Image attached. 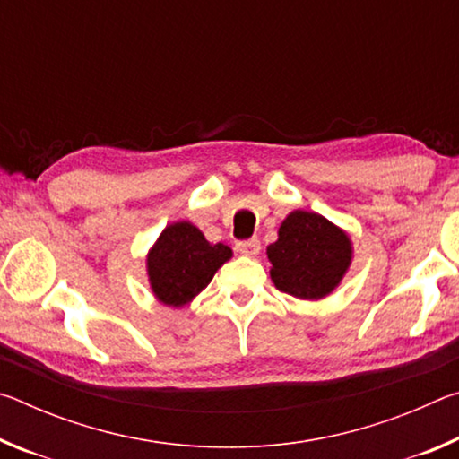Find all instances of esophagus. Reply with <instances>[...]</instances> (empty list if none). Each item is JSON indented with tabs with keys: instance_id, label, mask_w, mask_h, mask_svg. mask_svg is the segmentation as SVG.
<instances>
[{
	"instance_id": "34e87169",
	"label": "esophagus",
	"mask_w": 459,
	"mask_h": 459,
	"mask_svg": "<svg viewBox=\"0 0 459 459\" xmlns=\"http://www.w3.org/2000/svg\"><path fill=\"white\" fill-rule=\"evenodd\" d=\"M237 251L240 255H245V257H257L259 251H261V243L257 238L240 240V243H237Z\"/></svg>"
}]
</instances>
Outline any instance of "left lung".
Here are the masks:
<instances>
[{"instance_id": "left-lung-1", "label": "left lung", "mask_w": 459, "mask_h": 459, "mask_svg": "<svg viewBox=\"0 0 459 459\" xmlns=\"http://www.w3.org/2000/svg\"><path fill=\"white\" fill-rule=\"evenodd\" d=\"M352 238L325 216L293 211L267 247L269 275L279 291L298 299L328 298L352 265Z\"/></svg>"}]
</instances>
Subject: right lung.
<instances>
[{"instance_id":"obj_1","label":"right lung","mask_w":459,"mask_h":459,"mask_svg":"<svg viewBox=\"0 0 459 459\" xmlns=\"http://www.w3.org/2000/svg\"><path fill=\"white\" fill-rule=\"evenodd\" d=\"M232 257V248L208 243L188 221L168 224L145 257L147 281L160 304L184 307L212 281L216 271Z\"/></svg>"}]
</instances>
